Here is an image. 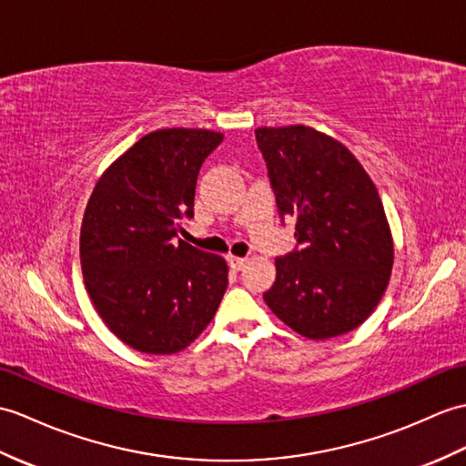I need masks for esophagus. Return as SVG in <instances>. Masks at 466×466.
Returning <instances> with one entry per match:
<instances>
[{
	"mask_svg": "<svg viewBox=\"0 0 466 466\" xmlns=\"http://www.w3.org/2000/svg\"><path fill=\"white\" fill-rule=\"evenodd\" d=\"M226 262H228V266L234 269V272H238V269H242V268H244V264H246V258L228 256V258H226Z\"/></svg>",
	"mask_w": 466,
	"mask_h": 466,
	"instance_id": "obj_1",
	"label": "esophagus"
}]
</instances>
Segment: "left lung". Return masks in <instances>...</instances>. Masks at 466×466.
<instances>
[{
  "mask_svg": "<svg viewBox=\"0 0 466 466\" xmlns=\"http://www.w3.org/2000/svg\"><path fill=\"white\" fill-rule=\"evenodd\" d=\"M279 218L296 216V250L276 258L264 301L309 339L371 316L393 268V240L373 180L339 140L304 125L256 128Z\"/></svg>",
  "mask_w": 466,
  "mask_h": 466,
  "instance_id": "obj_1",
  "label": "left lung"
}]
</instances>
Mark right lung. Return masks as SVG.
<instances>
[{"label":"right lung","mask_w":466,"mask_h":466,"mask_svg":"<svg viewBox=\"0 0 466 466\" xmlns=\"http://www.w3.org/2000/svg\"><path fill=\"white\" fill-rule=\"evenodd\" d=\"M224 135L160 128L96 182L81 226L85 288L105 326L133 350L177 353L212 321L228 286L224 258L184 240L202 162Z\"/></svg>","instance_id":"add662e5"}]
</instances>
